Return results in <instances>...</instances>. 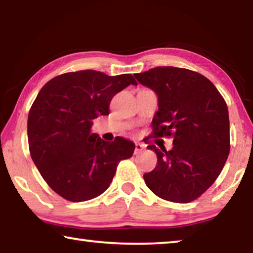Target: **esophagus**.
Instances as JSON below:
<instances>
[{"label":"esophagus","mask_w":253,"mask_h":253,"mask_svg":"<svg viewBox=\"0 0 253 253\" xmlns=\"http://www.w3.org/2000/svg\"><path fill=\"white\" fill-rule=\"evenodd\" d=\"M145 149V145H143V144H140V143H135V154H139V153H142L143 151Z\"/></svg>","instance_id":"1"}]
</instances>
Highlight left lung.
<instances>
[{"label": "left lung", "mask_w": 253, "mask_h": 253, "mask_svg": "<svg viewBox=\"0 0 253 253\" xmlns=\"http://www.w3.org/2000/svg\"><path fill=\"white\" fill-rule=\"evenodd\" d=\"M156 93L154 136H174L173 148L148 145L156 168L144 179L158 198L175 203L198 199L219 176L230 152L229 111L211 81L195 71L157 67L134 75Z\"/></svg>", "instance_id": "8db88e82"}]
</instances>
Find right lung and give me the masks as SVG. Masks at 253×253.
<instances>
[{"instance_id":"obj_1","label":"right lung","mask_w":253,"mask_h":253,"mask_svg":"<svg viewBox=\"0 0 253 253\" xmlns=\"http://www.w3.org/2000/svg\"><path fill=\"white\" fill-rule=\"evenodd\" d=\"M129 84H137L129 74L83 70L54 77L38 93L28 117L30 154L63 199L84 202L99 196L118 163L132 156L131 140L117 137L109 143L90 132L93 119L108 115L110 100Z\"/></svg>"}]
</instances>
